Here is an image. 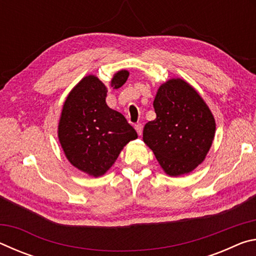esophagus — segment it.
Masks as SVG:
<instances>
[{
	"label": "esophagus",
	"instance_id": "1",
	"mask_svg": "<svg viewBox=\"0 0 256 256\" xmlns=\"http://www.w3.org/2000/svg\"><path fill=\"white\" fill-rule=\"evenodd\" d=\"M134 128H136L138 136H141V134H142V124L138 123V124H136V126H134Z\"/></svg>",
	"mask_w": 256,
	"mask_h": 256
}]
</instances>
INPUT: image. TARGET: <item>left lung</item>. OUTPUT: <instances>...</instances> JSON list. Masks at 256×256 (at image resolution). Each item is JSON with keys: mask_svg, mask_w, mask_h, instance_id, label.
<instances>
[{"mask_svg": "<svg viewBox=\"0 0 256 256\" xmlns=\"http://www.w3.org/2000/svg\"><path fill=\"white\" fill-rule=\"evenodd\" d=\"M154 108L157 118L144 125V144L166 174L192 172L204 160L214 138L209 107L188 82L172 79L160 86Z\"/></svg>", "mask_w": 256, "mask_h": 256, "instance_id": "1", "label": "left lung"}]
</instances>
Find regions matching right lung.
Instances as JSON below:
<instances>
[{
	"label": "right lung",
	"mask_w": 256,
	"mask_h": 256,
	"mask_svg": "<svg viewBox=\"0 0 256 256\" xmlns=\"http://www.w3.org/2000/svg\"><path fill=\"white\" fill-rule=\"evenodd\" d=\"M128 71L112 80L118 89L126 82ZM107 88L94 76H88L68 94L58 123V138L73 166L90 176H102L118 159L120 150L138 133L120 112L106 104Z\"/></svg>",
	"instance_id": "right-lung-1"
}]
</instances>
